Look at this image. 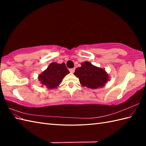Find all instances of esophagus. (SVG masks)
<instances>
[{"label": "esophagus", "instance_id": "34e87169", "mask_svg": "<svg viewBox=\"0 0 146 146\" xmlns=\"http://www.w3.org/2000/svg\"><path fill=\"white\" fill-rule=\"evenodd\" d=\"M69 70H70V71L71 73H74V72H75V68H70Z\"/></svg>", "mask_w": 146, "mask_h": 146}]
</instances>
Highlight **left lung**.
Masks as SVG:
<instances>
[{"mask_svg":"<svg viewBox=\"0 0 146 146\" xmlns=\"http://www.w3.org/2000/svg\"><path fill=\"white\" fill-rule=\"evenodd\" d=\"M81 67L77 68L74 73L83 86L97 89L105 85L109 80V76L103 68L93 65L88 61L81 63Z\"/></svg>","mask_w":146,"mask_h":146,"instance_id":"1","label":"left lung"}]
</instances>
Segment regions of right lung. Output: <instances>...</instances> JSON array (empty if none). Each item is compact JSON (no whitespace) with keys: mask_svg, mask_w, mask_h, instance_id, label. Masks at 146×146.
Wrapping results in <instances>:
<instances>
[{"mask_svg":"<svg viewBox=\"0 0 146 146\" xmlns=\"http://www.w3.org/2000/svg\"><path fill=\"white\" fill-rule=\"evenodd\" d=\"M70 73L64 63L61 64L52 62L48 66L47 69L39 75L38 79L41 86L51 90L58 87L63 81L64 77Z\"/></svg>","mask_w":146,"mask_h":146,"instance_id":"1","label":"right lung"}]
</instances>
